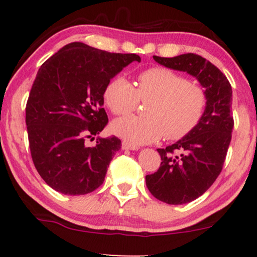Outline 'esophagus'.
Instances as JSON below:
<instances>
[{
    "instance_id": "obj_1",
    "label": "esophagus",
    "mask_w": 257,
    "mask_h": 257,
    "mask_svg": "<svg viewBox=\"0 0 257 257\" xmlns=\"http://www.w3.org/2000/svg\"><path fill=\"white\" fill-rule=\"evenodd\" d=\"M121 149L122 150H131V151H136V150H138L139 147L138 146H136V145H132V144H130L128 142H122L121 143Z\"/></svg>"
}]
</instances>
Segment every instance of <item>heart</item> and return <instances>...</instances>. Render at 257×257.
Returning <instances> with one entry per match:
<instances>
[{
	"label": "heart",
	"instance_id": "b5f03b06",
	"mask_svg": "<svg viewBox=\"0 0 257 257\" xmlns=\"http://www.w3.org/2000/svg\"><path fill=\"white\" fill-rule=\"evenodd\" d=\"M106 106L115 115H126L138 107L140 100L150 101L147 117L130 115L115 120L112 131L132 145H144L160 138L179 140L189 135L206 112V90L180 73L167 68L144 70L137 86L125 77L115 76L104 90Z\"/></svg>",
	"mask_w": 257,
	"mask_h": 257
}]
</instances>
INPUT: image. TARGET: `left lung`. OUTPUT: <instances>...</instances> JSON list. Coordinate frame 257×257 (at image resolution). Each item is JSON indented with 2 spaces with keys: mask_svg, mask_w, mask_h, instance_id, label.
I'll list each match as a JSON object with an SVG mask.
<instances>
[{
  "mask_svg": "<svg viewBox=\"0 0 257 257\" xmlns=\"http://www.w3.org/2000/svg\"><path fill=\"white\" fill-rule=\"evenodd\" d=\"M153 58L166 68L196 77L208 97L199 125L173 145L158 149L159 170L146 175L147 188L154 198L168 205H182L201 196L222 171L234 127L231 86L215 65L199 55Z\"/></svg>",
  "mask_w": 257,
  "mask_h": 257,
  "instance_id": "left-lung-1",
  "label": "left lung"
}]
</instances>
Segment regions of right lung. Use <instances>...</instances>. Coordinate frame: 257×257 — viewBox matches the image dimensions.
<instances>
[{"mask_svg": "<svg viewBox=\"0 0 257 257\" xmlns=\"http://www.w3.org/2000/svg\"><path fill=\"white\" fill-rule=\"evenodd\" d=\"M135 61L142 59L73 42L41 65L27 101L26 124L33 163L55 191L84 195L103 184L120 139L97 138L93 147L84 142L107 125V83Z\"/></svg>", "mask_w": 257, "mask_h": 257, "instance_id": "obj_1", "label": "right lung"}]
</instances>
